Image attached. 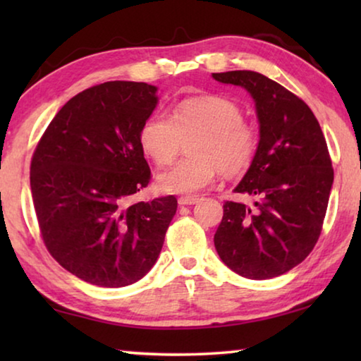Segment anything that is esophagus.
Masks as SVG:
<instances>
[{
  "mask_svg": "<svg viewBox=\"0 0 361 361\" xmlns=\"http://www.w3.org/2000/svg\"><path fill=\"white\" fill-rule=\"evenodd\" d=\"M197 202H199V197H195V195H181L178 199L180 205H194Z\"/></svg>",
  "mask_w": 361,
  "mask_h": 361,
  "instance_id": "34e87169",
  "label": "esophagus"
}]
</instances>
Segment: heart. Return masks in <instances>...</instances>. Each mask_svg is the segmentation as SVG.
<instances>
[{
  "label": "heart",
  "instance_id": "b5f03b06",
  "mask_svg": "<svg viewBox=\"0 0 361 361\" xmlns=\"http://www.w3.org/2000/svg\"><path fill=\"white\" fill-rule=\"evenodd\" d=\"M188 157L157 176L162 191L194 194L209 186L219 170L239 176L252 166L259 148V130L243 109L226 97H195L180 102L172 116L154 113L140 130V145L157 166H169L191 138Z\"/></svg>",
  "mask_w": 361,
  "mask_h": 361
}]
</instances>
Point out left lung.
I'll list each match as a JSON object with an SVG mask.
<instances>
[{"mask_svg":"<svg viewBox=\"0 0 361 361\" xmlns=\"http://www.w3.org/2000/svg\"><path fill=\"white\" fill-rule=\"evenodd\" d=\"M213 78L245 87L259 121L258 152L234 189L252 204L226 200L215 248L242 277H279L307 258L322 234L334 178L326 140L307 103L261 73Z\"/></svg>","mask_w":361,"mask_h":361,"instance_id":"left-lung-1","label":"left lung"}]
</instances>
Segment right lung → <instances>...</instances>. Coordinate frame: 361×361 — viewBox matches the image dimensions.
Segmentation results:
<instances>
[{
	"label": "right lung",
	"instance_id": "obj_1",
	"mask_svg": "<svg viewBox=\"0 0 361 361\" xmlns=\"http://www.w3.org/2000/svg\"><path fill=\"white\" fill-rule=\"evenodd\" d=\"M146 82L108 81L73 97L36 145L30 185L41 239L73 276L135 283L161 253L175 195L133 202L151 170L140 130L157 105Z\"/></svg>",
	"mask_w": 361,
	"mask_h": 361
}]
</instances>
